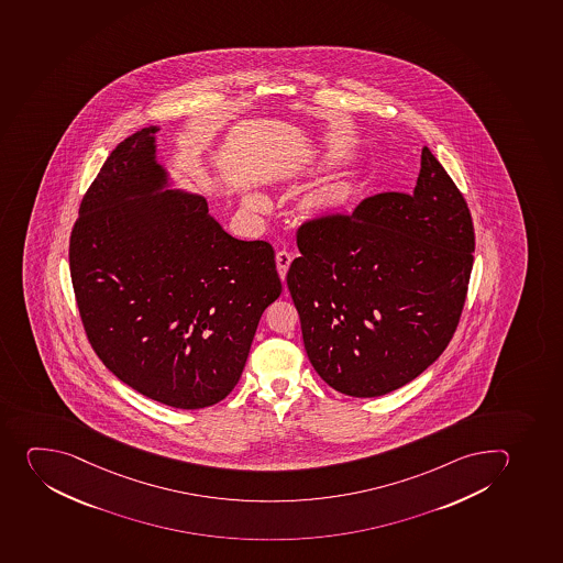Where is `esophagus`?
<instances>
[{
    "instance_id": "esophagus-1",
    "label": "esophagus",
    "mask_w": 563,
    "mask_h": 563,
    "mask_svg": "<svg viewBox=\"0 0 563 563\" xmlns=\"http://www.w3.org/2000/svg\"><path fill=\"white\" fill-rule=\"evenodd\" d=\"M291 252H288V250H280V252H277V255H275V263H277V269H279L280 279L284 280V277H286V272H288L289 264H291Z\"/></svg>"
}]
</instances>
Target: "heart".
<instances>
[{
    "label": "heart",
    "instance_id": "b5f03b06",
    "mask_svg": "<svg viewBox=\"0 0 563 563\" xmlns=\"http://www.w3.org/2000/svg\"><path fill=\"white\" fill-rule=\"evenodd\" d=\"M351 191L347 186L344 185H333L328 186L324 190L320 191V202L322 205H328V207H341L344 202L350 201ZM250 207L261 208L264 207V197L263 196H252L249 199Z\"/></svg>",
    "mask_w": 563,
    "mask_h": 563
}]
</instances>
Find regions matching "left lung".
Here are the masks:
<instances>
[{
    "label": "left lung",
    "instance_id": "obj_1",
    "mask_svg": "<svg viewBox=\"0 0 563 563\" xmlns=\"http://www.w3.org/2000/svg\"><path fill=\"white\" fill-rule=\"evenodd\" d=\"M297 246L286 280L306 353L328 386L380 397L448 347L475 232L464 196L428 146L411 194H378L351 216L306 222Z\"/></svg>",
    "mask_w": 563,
    "mask_h": 563
}]
</instances>
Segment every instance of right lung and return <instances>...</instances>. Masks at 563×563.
<instances>
[{
  "label": "right lung",
  "mask_w": 563,
  "mask_h": 563,
  "mask_svg": "<svg viewBox=\"0 0 563 563\" xmlns=\"http://www.w3.org/2000/svg\"><path fill=\"white\" fill-rule=\"evenodd\" d=\"M159 130H137L104 161L73 228L70 277L104 366L152 400L201 409L238 384L283 284L266 241L232 238L205 197L170 190Z\"/></svg>",
  "instance_id": "right-lung-1"
}]
</instances>
